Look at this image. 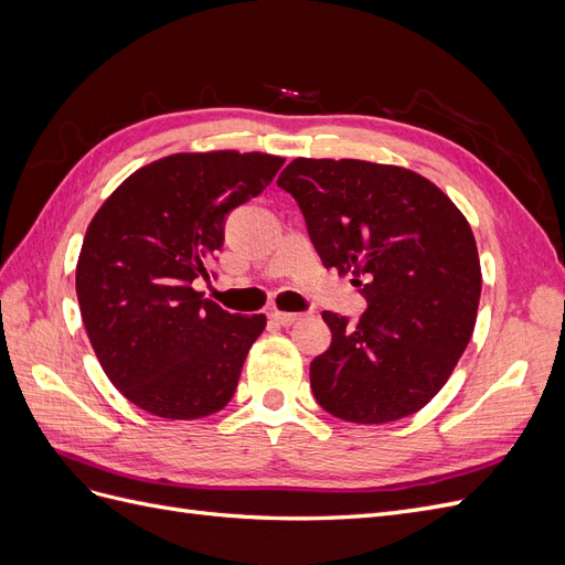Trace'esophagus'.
Returning <instances> with one entry per match:
<instances>
[{"mask_svg":"<svg viewBox=\"0 0 565 565\" xmlns=\"http://www.w3.org/2000/svg\"><path fill=\"white\" fill-rule=\"evenodd\" d=\"M270 320L282 324V328H289V324H295L299 320V313H285V311H270Z\"/></svg>","mask_w":565,"mask_h":565,"instance_id":"obj_1","label":"esophagus"}]
</instances>
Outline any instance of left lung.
<instances>
[{
  "mask_svg": "<svg viewBox=\"0 0 565 565\" xmlns=\"http://www.w3.org/2000/svg\"><path fill=\"white\" fill-rule=\"evenodd\" d=\"M324 268L353 273L367 309L355 324L324 311L330 349L311 363L322 409L355 424L417 413L465 353L481 299L471 226L409 169L297 158L278 177Z\"/></svg>",
  "mask_w": 565,
  "mask_h": 565,
  "instance_id": "left-lung-1",
  "label": "left lung"
}]
</instances>
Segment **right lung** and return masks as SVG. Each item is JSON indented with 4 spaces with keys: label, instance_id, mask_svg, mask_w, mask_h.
Instances as JSON below:
<instances>
[{
    "label": "right lung",
    "instance_id": "right-lung-1",
    "mask_svg": "<svg viewBox=\"0 0 565 565\" xmlns=\"http://www.w3.org/2000/svg\"><path fill=\"white\" fill-rule=\"evenodd\" d=\"M282 158L179 152L134 172L96 212L77 262L84 328L108 380L164 419H200L233 398L266 316L202 299L228 214L259 195Z\"/></svg>",
    "mask_w": 565,
    "mask_h": 565
}]
</instances>
